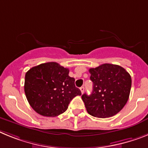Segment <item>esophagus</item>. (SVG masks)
<instances>
[{
	"label": "esophagus",
	"mask_w": 148,
	"mask_h": 148,
	"mask_svg": "<svg viewBox=\"0 0 148 148\" xmlns=\"http://www.w3.org/2000/svg\"><path fill=\"white\" fill-rule=\"evenodd\" d=\"M79 89H80V91H81V93L83 94V92H84V87H83V86L80 87V88H79Z\"/></svg>",
	"instance_id": "esophagus-1"
}]
</instances>
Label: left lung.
Returning <instances> with one entry per match:
<instances>
[{
    "instance_id": "1",
    "label": "left lung",
    "mask_w": 148,
    "mask_h": 148,
    "mask_svg": "<svg viewBox=\"0 0 148 148\" xmlns=\"http://www.w3.org/2000/svg\"><path fill=\"white\" fill-rule=\"evenodd\" d=\"M93 90L82 99L88 114L97 118H109L123 109L129 99L132 80L122 67L105 63L90 69Z\"/></svg>"
}]
</instances>
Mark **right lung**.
I'll use <instances>...</instances> for the list:
<instances>
[{
    "mask_svg": "<svg viewBox=\"0 0 148 148\" xmlns=\"http://www.w3.org/2000/svg\"><path fill=\"white\" fill-rule=\"evenodd\" d=\"M69 70L56 62L33 67L25 74L24 92L29 105L38 114L56 117L65 112L71 101L81 95Z\"/></svg>",
    "mask_w": 148,
    "mask_h": 148,
    "instance_id": "1",
    "label": "right lung"
}]
</instances>
